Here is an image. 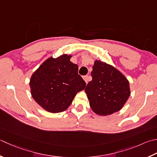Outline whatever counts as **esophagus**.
Masks as SVG:
<instances>
[{
    "mask_svg": "<svg viewBox=\"0 0 157 157\" xmlns=\"http://www.w3.org/2000/svg\"><path fill=\"white\" fill-rule=\"evenodd\" d=\"M89 79H90V76L86 75V76L84 77V81H85L86 84H88V82L89 81Z\"/></svg>",
    "mask_w": 157,
    "mask_h": 157,
    "instance_id": "34e87169",
    "label": "esophagus"
}]
</instances>
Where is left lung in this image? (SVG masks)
Listing matches in <instances>:
<instances>
[{
	"label": "left lung",
	"mask_w": 157,
	"mask_h": 157,
	"mask_svg": "<svg viewBox=\"0 0 157 157\" xmlns=\"http://www.w3.org/2000/svg\"><path fill=\"white\" fill-rule=\"evenodd\" d=\"M85 92L93 111L107 116L120 111L130 96L128 80L114 67L95 60Z\"/></svg>",
	"instance_id": "8db88e82"
}]
</instances>
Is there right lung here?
<instances>
[{
	"label": "right lung",
	"mask_w": 157,
	"mask_h": 157,
	"mask_svg": "<svg viewBox=\"0 0 157 157\" xmlns=\"http://www.w3.org/2000/svg\"><path fill=\"white\" fill-rule=\"evenodd\" d=\"M72 55L63 54L46 59L33 73L30 93L43 109L50 113L66 110L86 82L78 75V64L71 62Z\"/></svg>",
	"instance_id": "right-lung-1"
}]
</instances>
